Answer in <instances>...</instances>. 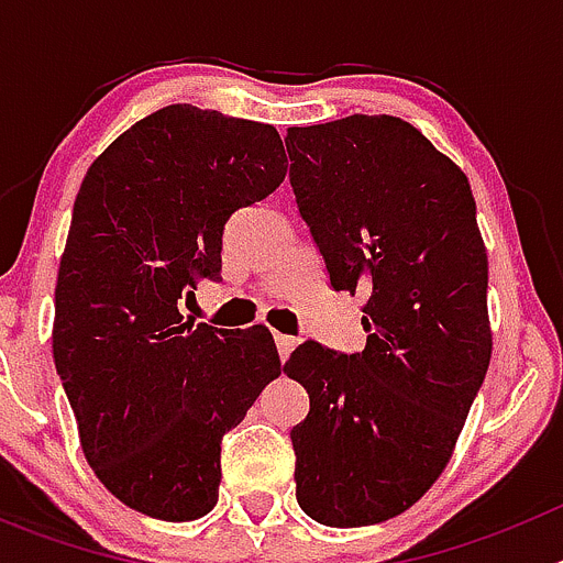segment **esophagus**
<instances>
[{"label": "esophagus", "mask_w": 563, "mask_h": 563, "mask_svg": "<svg viewBox=\"0 0 563 563\" xmlns=\"http://www.w3.org/2000/svg\"><path fill=\"white\" fill-rule=\"evenodd\" d=\"M273 338H276V350H278V355H282V361H285V357L290 355V352H292V346H296V338L282 335V332H273Z\"/></svg>", "instance_id": "34e87169"}]
</instances>
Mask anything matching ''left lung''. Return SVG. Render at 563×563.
<instances>
[{"label": "left lung", "mask_w": 563, "mask_h": 563, "mask_svg": "<svg viewBox=\"0 0 563 563\" xmlns=\"http://www.w3.org/2000/svg\"><path fill=\"white\" fill-rule=\"evenodd\" d=\"M290 186L335 290L363 296L366 346L301 343L285 375L296 499L327 527L406 514L440 479L490 366L487 251L467 177L391 114L287 129Z\"/></svg>", "instance_id": "left-lung-1"}]
</instances>
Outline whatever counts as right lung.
Returning <instances> with one entry per match:
<instances>
[{
    "label": "right lung",
    "mask_w": 563,
    "mask_h": 563,
    "mask_svg": "<svg viewBox=\"0 0 563 563\" xmlns=\"http://www.w3.org/2000/svg\"><path fill=\"white\" fill-rule=\"evenodd\" d=\"M285 174L271 123L172 103L114 137L78 188L53 361L89 467L137 514H211L222 434L282 375L267 327L194 324L177 305L220 278L228 217Z\"/></svg>",
    "instance_id": "add662e5"
}]
</instances>
